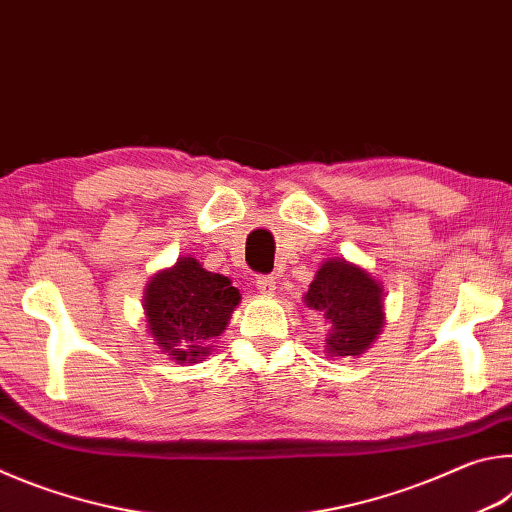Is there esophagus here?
Masks as SVG:
<instances>
[{
  "mask_svg": "<svg viewBox=\"0 0 512 512\" xmlns=\"http://www.w3.org/2000/svg\"><path fill=\"white\" fill-rule=\"evenodd\" d=\"M257 289H259V293H264V296H273L275 293V280L273 277H268V275H262V277H257Z\"/></svg>",
  "mask_w": 512,
  "mask_h": 512,
  "instance_id": "esophagus-1",
  "label": "esophagus"
}]
</instances>
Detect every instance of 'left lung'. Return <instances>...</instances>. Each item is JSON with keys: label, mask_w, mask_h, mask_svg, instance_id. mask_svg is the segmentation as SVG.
Wrapping results in <instances>:
<instances>
[{"label": "left lung", "mask_w": 512, "mask_h": 512, "mask_svg": "<svg viewBox=\"0 0 512 512\" xmlns=\"http://www.w3.org/2000/svg\"><path fill=\"white\" fill-rule=\"evenodd\" d=\"M305 302L329 323L327 357H359L384 327V289L345 259H329L318 268Z\"/></svg>", "instance_id": "1"}]
</instances>
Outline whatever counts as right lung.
<instances>
[{
    "instance_id": "right-lung-1",
    "label": "right lung",
    "mask_w": 512,
    "mask_h": 512,
    "mask_svg": "<svg viewBox=\"0 0 512 512\" xmlns=\"http://www.w3.org/2000/svg\"><path fill=\"white\" fill-rule=\"evenodd\" d=\"M230 277L205 271L194 257H180L155 273L144 291V314L160 350L178 363H198L212 352L239 305Z\"/></svg>"
}]
</instances>
